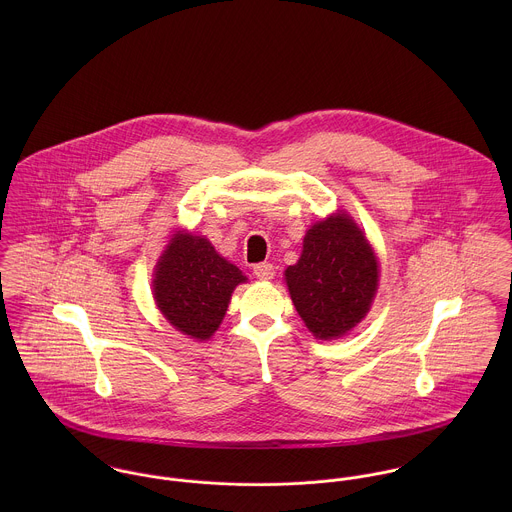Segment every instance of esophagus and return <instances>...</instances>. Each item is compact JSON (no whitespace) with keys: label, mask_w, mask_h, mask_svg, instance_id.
<instances>
[{"label":"esophagus","mask_w":512,"mask_h":512,"mask_svg":"<svg viewBox=\"0 0 512 512\" xmlns=\"http://www.w3.org/2000/svg\"><path fill=\"white\" fill-rule=\"evenodd\" d=\"M254 276L258 278V280H272L274 278V266L272 264H268V262H262V264H256L254 268Z\"/></svg>","instance_id":"obj_1"}]
</instances>
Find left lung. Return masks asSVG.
Listing matches in <instances>:
<instances>
[{"mask_svg":"<svg viewBox=\"0 0 512 512\" xmlns=\"http://www.w3.org/2000/svg\"><path fill=\"white\" fill-rule=\"evenodd\" d=\"M293 305L317 339H339L365 319L378 288V260L347 213L315 222L286 270Z\"/></svg>","mask_w":512,"mask_h":512,"instance_id":"8db88e82","label":"left lung"}]
</instances>
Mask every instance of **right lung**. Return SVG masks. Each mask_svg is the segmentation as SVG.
<instances>
[{"label": "right lung", "instance_id": "add662e5", "mask_svg": "<svg viewBox=\"0 0 512 512\" xmlns=\"http://www.w3.org/2000/svg\"><path fill=\"white\" fill-rule=\"evenodd\" d=\"M246 276L215 246L191 232L171 236L153 270V297L163 317L183 335L211 339L230 303V295Z\"/></svg>", "mask_w": 512, "mask_h": 512}]
</instances>
